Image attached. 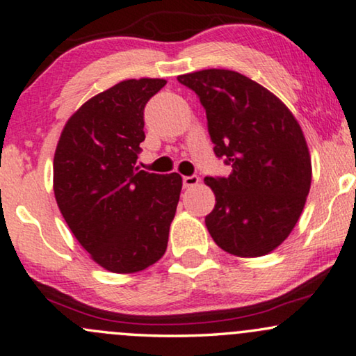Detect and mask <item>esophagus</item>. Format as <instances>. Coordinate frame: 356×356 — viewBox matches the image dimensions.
<instances>
[{
    "label": "esophagus",
    "instance_id": "1",
    "mask_svg": "<svg viewBox=\"0 0 356 356\" xmlns=\"http://www.w3.org/2000/svg\"><path fill=\"white\" fill-rule=\"evenodd\" d=\"M199 183L197 175H191V177H183V186L184 188H193Z\"/></svg>",
    "mask_w": 356,
    "mask_h": 356
}]
</instances>
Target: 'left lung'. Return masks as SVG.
I'll list each match as a JSON object with an SVG mask.
<instances>
[{
	"instance_id": "1",
	"label": "left lung",
	"mask_w": 356,
	"mask_h": 356,
	"mask_svg": "<svg viewBox=\"0 0 356 356\" xmlns=\"http://www.w3.org/2000/svg\"><path fill=\"white\" fill-rule=\"evenodd\" d=\"M206 110L213 154L228 177H206L216 207L206 217L213 241L230 254L264 256L298 222L311 186V159L291 111L256 81L228 70L178 76Z\"/></svg>"
}]
</instances>
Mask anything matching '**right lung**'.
Masks as SVG:
<instances>
[{"mask_svg":"<svg viewBox=\"0 0 356 356\" xmlns=\"http://www.w3.org/2000/svg\"><path fill=\"white\" fill-rule=\"evenodd\" d=\"M167 84L129 79L92 97L67 120L53 160L58 207L97 264L133 274L163 256L181 193L178 173L136 167L145 104Z\"/></svg>","mask_w":356,"mask_h":356,"instance_id":"right-lung-1","label":"right lung"}]
</instances>
